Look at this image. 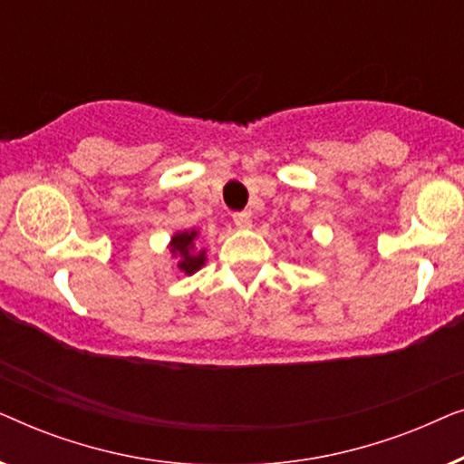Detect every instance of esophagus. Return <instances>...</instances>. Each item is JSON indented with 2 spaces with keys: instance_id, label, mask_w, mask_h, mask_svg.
I'll use <instances>...</instances> for the list:
<instances>
[{
  "instance_id": "34e87169",
  "label": "esophagus",
  "mask_w": 464,
  "mask_h": 464,
  "mask_svg": "<svg viewBox=\"0 0 464 464\" xmlns=\"http://www.w3.org/2000/svg\"><path fill=\"white\" fill-rule=\"evenodd\" d=\"M234 226L240 227V230H246V227H251L253 219H251V213L246 211H240V213H234Z\"/></svg>"
}]
</instances>
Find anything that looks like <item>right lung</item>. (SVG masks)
<instances>
[{
    "mask_svg": "<svg viewBox=\"0 0 464 464\" xmlns=\"http://www.w3.org/2000/svg\"><path fill=\"white\" fill-rule=\"evenodd\" d=\"M169 251L175 257V268L181 275L192 276L207 264V249L200 246V230H179L169 240Z\"/></svg>",
    "mask_w": 464,
    "mask_h": 464,
    "instance_id": "right-lung-1",
    "label": "right lung"
}]
</instances>
